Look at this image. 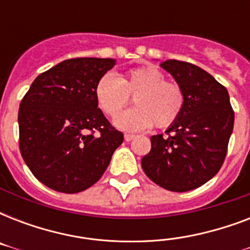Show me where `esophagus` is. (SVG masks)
Wrapping results in <instances>:
<instances>
[{
  "label": "esophagus",
  "mask_w": 250,
  "mask_h": 250,
  "mask_svg": "<svg viewBox=\"0 0 250 250\" xmlns=\"http://www.w3.org/2000/svg\"><path fill=\"white\" fill-rule=\"evenodd\" d=\"M133 137H135V135H131V133H125V141L133 140Z\"/></svg>",
  "instance_id": "1"
}]
</instances>
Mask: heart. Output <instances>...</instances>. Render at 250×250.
Wrapping results in <instances>:
<instances>
[{
	"label": "heart",
	"mask_w": 250,
	"mask_h": 250,
	"mask_svg": "<svg viewBox=\"0 0 250 250\" xmlns=\"http://www.w3.org/2000/svg\"><path fill=\"white\" fill-rule=\"evenodd\" d=\"M133 96L135 107L125 110L115 118L114 125L128 132L171 125L182 114L186 97L182 86L166 82L161 70L146 66L131 70L119 78L106 72L94 85V98L98 107L107 115L115 117Z\"/></svg>",
	"instance_id": "heart-1"
}]
</instances>
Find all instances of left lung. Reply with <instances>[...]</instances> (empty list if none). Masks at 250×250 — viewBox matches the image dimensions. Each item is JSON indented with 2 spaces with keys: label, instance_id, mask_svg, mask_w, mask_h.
I'll return each instance as SVG.
<instances>
[{
  "label": "left lung",
  "instance_id": "8db88e82",
  "mask_svg": "<svg viewBox=\"0 0 250 250\" xmlns=\"http://www.w3.org/2000/svg\"><path fill=\"white\" fill-rule=\"evenodd\" d=\"M161 67L182 86L186 104L166 136L150 137L152 149L141 167L165 189L187 192L205 184L222 167L235 114L227 89L205 70L176 60L165 61Z\"/></svg>",
  "mask_w": 250,
  "mask_h": 250
}]
</instances>
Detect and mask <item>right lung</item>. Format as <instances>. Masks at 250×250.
<instances>
[{
	"label": "right lung",
	"instance_id": "obj_1",
	"mask_svg": "<svg viewBox=\"0 0 250 250\" xmlns=\"http://www.w3.org/2000/svg\"><path fill=\"white\" fill-rule=\"evenodd\" d=\"M111 58H72L33 80L19 106V149L37 180L78 193L100 180L123 133L98 109L94 85Z\"/></svg>",
	"mask_w": 250,
	"mask_h": 250
}]
</instances>
